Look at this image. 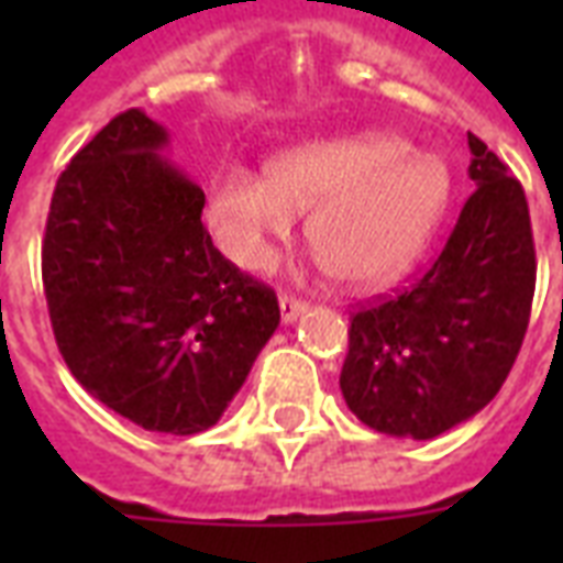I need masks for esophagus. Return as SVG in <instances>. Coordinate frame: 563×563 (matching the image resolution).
I'll return each mask as SVG.
<instances>
[{"mask_svg": "<svg viewBox=\"0 0 563 563\" xmlns=\"http://www.w3.org/2000/svg\"><path fill=\"white\" fill-rule=\"evenodd\" d=\"M307 312V303L298 298H291V295H280V316L283 324H291V321H298L300 316Z\"/></svg>", "mask_w": 563, "mask_h": 563, "instance_id": "esophagus-1", "label": "esophagus"}]
</instances>
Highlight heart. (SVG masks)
Masks as SVG:
<instances>
[{"mask_svg":"<svg viewBox=\"0 0 563 563\" xmlns=\"http://www.w3.org/2000/svg\"><path fill=\"white\" fill-rule=\"evenodd\" d=\"M450 198L444 161L402 136H327L295 145L263 172L221 166L207 189V224L239 268L263 272L274 245L309 210V242L344 286L397 280L427 247Z\"/></svg>","mask_w":563,"mask_h":563,"instance_id":"b5f03b06","label":"heart"}]
</instances>
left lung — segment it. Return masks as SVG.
<instances>
[{
    "instance_id": "1",
    "label": "left lung",
    "mask_w": 563,
    "mask_h": 563,
    "mask_svg": "<svg viewBox=\"0 0 563 563\" xmlns=\"http://www.w3.org/2000/svg\"><path fill=\"white\" fill-rule=\"evenodd\" d=\"M467 198L444 251L418 283L351 318L342 368L347 409L365 427L429 441L488 406L523 344L534 245L523 187L467 134Z\"/></svg>"
}]
</instances>
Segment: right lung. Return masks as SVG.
I'll return each mask as SVG.
<instances>
[{"instance_id": "1", "label": "right lung", "mask_w": 563, "mask_h": 563, "mask_svg": "<svg viewBox=\"0 0 563 563\" xmlns=\"http://www.w3.org/2000/svg\"><path fill=\"white\" fill-rule=\"evenodd\" d=\"M145 110L110 119L57 178L43 239L48 318L66 368L148 432L219 423L280 324L274 291L201 224L203 192Z\"/></svg>"}]
</instances>
